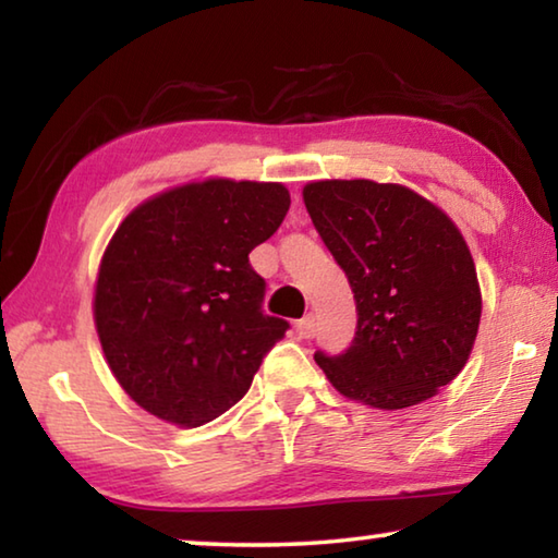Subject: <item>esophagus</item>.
Segmentation results:
<instances>
[{
    "mask_svg": "<svg viewBox=\"0 0 558 558\" xmlns=\"http://www.w3.org/2000/svg\"><path fill=\"white\" fill-rule=\"evenodd\" d=\"M315 315H307V317H302L300 323H295V329H298V335L302 337V339H310V337H315Z\"/></svg>",
    "mask_w": 558,
    "mask_h": 558,
    "instance_id": "obj_1",
    "label": "esophagus"
}]
</instances>
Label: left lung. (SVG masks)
I'll return each mask as SVG.
<instances>
[{
	"instance_id": "1",
	"label": "left lung",
	"mask_w": 558,
	"mask_h": 558,
	"mask_svg": "<svg viewBox=\"0 0 558 558\" xmlns=\"http://www.w3.org/2000/svg\"><path fill=\"white\" fill-rule=\"evenodd\" d=\"M317 233L347 272L356 337L342 356L315 354L329 384L372 409L428 401L468 364L483 295L450 216L403 184L319 179L302 186Z\"/></svg>"
}]
</instances>
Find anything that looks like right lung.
<instances>
[{"instance_id": "obj_1", "label": "right lung", "mask_w": 558, "mask_h": 558, "mask_svg": "<svg viewBox=\"0 0 558 558\" xmlns=\"http://www.w3.org/2000/svg\"><path fill=\"white\" fill-rule=\"evenodd\" d=\"M290 206L280 182L209 177L137 204L102 251L93 319L132 401L196 428L251 389L288 323L260 313L266 282L248 253Z\"/></svg>"}]
</instances>
